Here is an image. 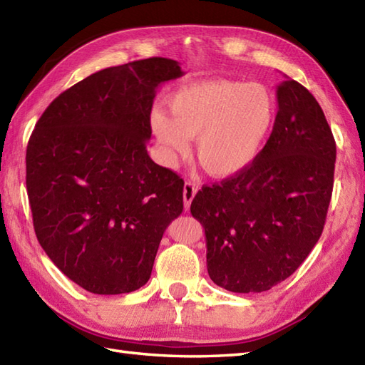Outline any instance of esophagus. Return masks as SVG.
Listing matches in <instances>:
<instances>
[{"label":"esophagus","instance_id":"34e87169","mask_svg":"<svg viewBox=\"0 0 365 365\" xmlns=\"http://www.w3.org/2000/svg\"><path fill=\"white\" fill-rule=\"evenodd\" d=\"M196 192H197V186L194 185V183L186 182V183L183 185V202H185V208H186V210L190 208L194 196H196Z\"/></svg>","mask_w":365,"mask_h":365}]
</instances>
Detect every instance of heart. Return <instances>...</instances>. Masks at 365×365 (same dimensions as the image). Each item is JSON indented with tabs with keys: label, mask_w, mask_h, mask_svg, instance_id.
I'll return each mask as SVG.
<instances>
[{
	"label": "heart",
	"mask_w": 365,
	"mask_h": 365,
	"mask_svg": "<svg viewBox=\"0 0 365 365\" xmlns=\"http://www.w3.org/2000/svg\"><path fill=\"white\" fill-rule=\"evenodd\" d=\"M150 113V127L166 166H174L196 138L203 171L225 179L258 157L277 118L275 98L266 86L244 81H207L179 90Z\"/></svg>",
	"instance_id": "1"
}]
</instances>
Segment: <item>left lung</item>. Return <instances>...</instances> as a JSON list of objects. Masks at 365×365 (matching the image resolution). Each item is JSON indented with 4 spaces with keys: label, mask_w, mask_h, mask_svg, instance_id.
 Here are the masks:
<instances>
[{
    "label": "left lung",
    "mask_w": 365,
    "mask_h": 365,
    "mask_svg": "<svg viewBox=\"0 0 365 365\" xmlns=\"http://www.w3.org/2000/svg\"><path fill=\"white\" fill-rule=\"evenodd\" d=\"M272 133L253 163L202 186L191 215L207 240V269L227 291H269L307 259L324 232L336 141L324 110L297 81L277 87Z\"/></svg>",
    "instance_id": "8db88e82"
}]
</instances>
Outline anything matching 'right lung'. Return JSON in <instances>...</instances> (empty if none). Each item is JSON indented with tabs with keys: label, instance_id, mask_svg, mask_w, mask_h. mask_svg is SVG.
<instances>
[{
	"label": "right lung",
	"instance_id": "add662e5",
	"mask_svg": "<svg viewBox=\"0 0 365 365\" xmlns=\"http://www.w3.org/2000/svg\"><path fill=\"white\" fill-rule=\"evenodd\" d=\"M182 74L165 57L106 68L61 93L31 135L34 230L49 259L88 292L146 284L166 227L182 215L183 180L146 149L157 88Z\"/></svg>",
	"mask_w": 365,
	"mask_h": 365
}]
</instances>
